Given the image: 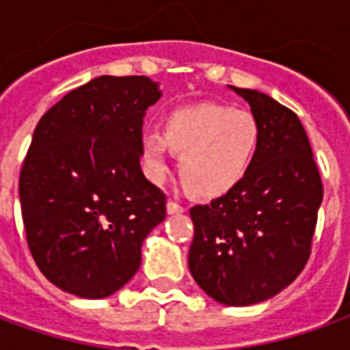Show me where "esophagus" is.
I'll list each match as a JSON object with an SVG mask.
<instances>
[{
	"label": "esophagus",
	"instance_id": "34e87169",
	"mask_svg": "<svg viewBox=\"0 0 350 350\" xmlns=\"http://www.w3.org/2000/svg\"><path fill=\"white\" fill-rule=\"evenodd\" d=\"M167 212L168 213H183L185 212V206L178 204L174 200H168L167 202Z\"/></svg>",
	"mask_w": 350,
	"mask_h": 350
}]
</instances>
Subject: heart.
Segmentation results:
<instances>
[{"label":"heart","instance_id":"obj_1","mask_svg":"<svg viewBox=\"0 0 350 350\" xmlns=\"http://www.w3.org/2000/svg\"><path fill=\"white\" fill-rule=\"evenodd\" d=\"M260 142V127L250 110L200 103L165 118L163 137L148 133L140 142L146 174L163 180L167 148L180 155L183 183L200 197H219L242 182Z\"/></svg>","mask_w":350,"mask_h":350}]
</instances>
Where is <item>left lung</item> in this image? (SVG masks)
I'll use <instances>...</instances> for the list:
<instances>
[{"instance_id":"8db88e82","label":"left lung","mask_w":350,"mask_h":350,"mask_svg":"<svg viewBox=\"0 0 350 350\" xmlns=\"http://www.w3.org/2000/svg\"><path fill=\"white\" fill-rule=\"evenodd\" d=\"M232 90L250 103L260 142L234 189L189 210V270L215 301L251 306L293 283L309 260L323 180L300 118L266 93Z\"/></svg>"}]
</instances>
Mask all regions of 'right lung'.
Wrapping results in <instances>:
<instances>
[{"label":"right lung","instance_id":"add662e5","mask_svg":"<svg viewBox=\"0 0 350 350\" xmlns=\"http://www.w3.org/2000/svg\"><path fill=\"white\" fill-rule=\"evenodd\" d=\"M161 97L148 77H99L57 100L20 168L27 247L42 275L80 298H107L140 266L167 217V195L140 168L142 120Z\"/></svg>","mask_w":350,"mask_h":350}]
</instances>
